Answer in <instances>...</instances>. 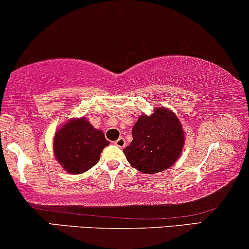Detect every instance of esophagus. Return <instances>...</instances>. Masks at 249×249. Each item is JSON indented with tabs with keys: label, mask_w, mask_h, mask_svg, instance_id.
<instances>
[{
	"label": "esophagus",
	"mask_w": 249,
	"mask_h": 249,
	"mask_svg": "<svg viewBox=\"0 0 249 249\" xmlns=\"http://www.w3.org/2000/svg\"><path fill=\"white\" fill-rule=\"evenodd\" d=\"M114 144L116 146H118V148H124V145H125V141H124V137H120L119 140H116L115 142H114Z\"/></svg>",
	"instance_id": "1"
}]
</instances>
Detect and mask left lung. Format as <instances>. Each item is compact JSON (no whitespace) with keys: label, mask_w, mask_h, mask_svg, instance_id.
Wrapping results in <instances>:
<instances>
[{"label":"left lung","mask_w":249,"mask_h":249,"mask_svg":"<svg viewBox=\"0 0 249 249\" xmlns=\"http://www.w3.org/2000/svg\"><path fill=\"white\" fill-rule=\"evenodd\" d=\"M133 141L124 149L131 166L146 174L170 168L182 151L185 137L177 115L156 108L152 115H141L131 130Z\"/></svg>","instance_id":"left-lung-1"}]
</instances>
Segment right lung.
I'll return each mask as SVG.
<instances>
[{
	"mask_svg": "<svg viewBox=\"0 0 249 249\" xmlns=\"http://www.w3.org/2000/svg\"><path fill=\"white\" fill-rule=\"evenodd\" d=\"M109 144L103 131L94 129L85 118L71 120L57 130L54 152L64 170L81 174L99 161L103 149Z\"/></svg>",
	"mask_w": 249,
	"mask_h": 249,
	"instance_id": "1",
	"label": "right lung"
}]
</instances>
